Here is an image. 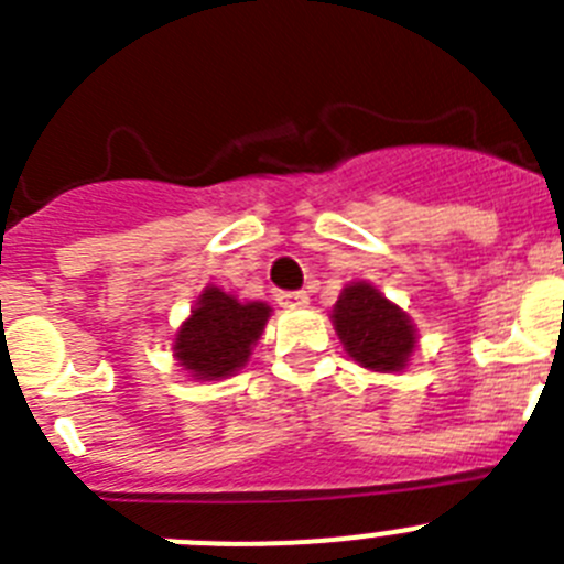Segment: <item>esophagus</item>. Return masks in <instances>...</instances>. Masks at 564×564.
Here are the masks:
<instances>
[{
  "mask_svg": "<svg viewBox=\"0 0 564 564\" xmlns=\"http://www.w3.org/2000/svg\"><path fill=\"white\" fill-rule=\"evenodd\" d=\"M311 299H307L305 291H279L276 293V305L279 307H305Z\"/></svg>",
  "mask_w": 564,
  "mask_h": 564,
  "instance_id": "obj_1",
  "label": "esophagus"
}]
</instances>
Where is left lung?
<instances>
[{"label":"left lung","mask_w":564,"mask_h":564,"mask_svg":"<svg viewBox=\"0 0 564 564\" xmlns=\"http://www.w3.org/2000/svg\"><path fill=\"white\" fill-rule=\"evenodd\" d=\"M333 325L352 361L376 372L403 370L417 344L412 318L370 282L344 288L333 305Z\"/></svg>","instance_id":"left-lung-1"}]
</instances>
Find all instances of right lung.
I'll list each match as a JSON object with an SVG mask.
<instances>
[{"mask_svg":"<svg viewBox=\"0 0 564 564\" xmlns=\"http://www.w3.org/2000/svg\"><path fill=\"white\" fill-rule=\"evenodd\" d=\"M268 316L265 302H239L223 288L208 285L174 336V358L197 381L234 376L251 356Z\"/></svg>","mask_w":564,"mask_h":564,"instance_id":"add662e5","label":"right lung"}]
</instances>
